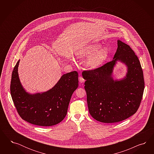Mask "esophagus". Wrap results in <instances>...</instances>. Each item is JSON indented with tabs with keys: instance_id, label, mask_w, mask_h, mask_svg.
I'll list each match as a JSON object with an SVG mask.
<instances>
[{
	"instance_id": "esophagus-1",
	"label": "esophagus",
	"mask_w": 154,
	"mask_h": 154,
	"mask_svg": "<svg viewBox=\"0 0 154 154\" xmlns=\"http://www.w3.org/2000/svg\"><path fill=\"white\" fill-rule=\"evenodd\" d=\"M79 82H81V83H83L85 81V79H84V78L82 76H79Z\"/></svg>"
}]
</instances>
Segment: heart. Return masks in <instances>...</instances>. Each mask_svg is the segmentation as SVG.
Masks as SVG:
<instances>
[{
    "instance_id": "heart-1",
    "label": "heart",
    "mask_w": 154,
    "mask_h": 154,
    "mask_svg": "<svg viewBox=\"0 0 154 154\" xmlns=\"http://www.w3.org/2000/svg\"><path fill=\"white\" fill-rule=\"evenodd\" d=\"M99 43H92L84 47L80 50L77 56L80 59L89 57L86 61V65L90 69L97 68L107 58L109 51L107 48L103 47Z\"/></svg>"
}]
</instances>
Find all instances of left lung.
<instances>
[{
  "label": "left lung",
  "mask_w": 154,
  "mask_h": 154,
  "mask_svg": "<svg viewBox=\"0 0 154 154\" xmlns=\"http://www.w3.org/2000/svg\"><path fill=\"white\" fill-rule=\"evenodd\" d=\"M117 46L112 61L82 73L86 80L89 113L94 119L104 123L120 122L133 115L140 107L145 88L143 70L134 52L120 40ZM117 60L128 68L126 76L121 80L112 77Z\"/></svg>",
  "instance_id": "1"
}]
</instances>
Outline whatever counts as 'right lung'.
I'll use <instances>...</instances> for the list:
<instances>
[{"label": "right lung", "mask_w": 154, "mask_h": 154, "mask_svg": "<svg viewBox=\"0 0 154 154\" xmlns=\"http://www.w3.org/2000/svg\"><path fill=\"white\" fill-rule=\"evenodd\" d=\"M19 62L20 60L12 72L10 90L20 116L38 126L59 124L65 118L71 97L79 86L77 72L63 75L57 83L46 92L30 94L26 92L20 81Z\"/></svg>", "instance_id": "obj_1"}]
</instances>
